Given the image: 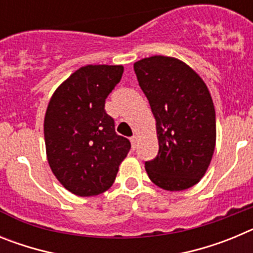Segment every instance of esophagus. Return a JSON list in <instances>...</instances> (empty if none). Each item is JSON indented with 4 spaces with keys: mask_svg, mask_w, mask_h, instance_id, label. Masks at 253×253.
Instances as JSON below:
<instances>
[{
    "mask_svg": "<svg viewBox=\"0 0 253 253\" xmlns=\"http://www.w3.org/2000/svg\"><path fill=\"white\" fill-rule=\"evenodd\" d=\"M130 142H131V146H133V148H137V146H138V137H137V135H133V137L130 138Z\"/></svg>",
    "mask_w": 253,
    "mask_h": 253,
    "instance_id": "1",
    "label": "esophagus"
}]
</instances>
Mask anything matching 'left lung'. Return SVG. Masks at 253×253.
I'll return each instance as SVG.
<instances>
[{"mask_svg":"<svg viewBox=\"0 0 253 253\" xmlns=\"http://www.w3.org/2000/svg\"><path fill=\"white\" fill-rule=\"evenodd\" d=\"M156 119L157 157L146 162L153 184L181 191L205 175L215 148V110L207 84L180 59L153 55L134 63Z\"/></svg>","mask_w":253,"mask_h":253,"instance_id":"1","label":"left lung"}]
</instances>
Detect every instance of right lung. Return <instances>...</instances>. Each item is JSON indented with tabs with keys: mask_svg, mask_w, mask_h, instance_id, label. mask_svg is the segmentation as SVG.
I'll list each match as a JSON object with an SVG mask.
<instances>
[{
	"mask_svg": "<svg viewBox=\"0 0 253 253\" xmlns=\"http://www.w3.org/2000/svg\"><path fill=\"white\" fill-rule=\"evenodd\" d=\"M123 66H84L58 87L44 118L49 166L68 191L93 196L110 189L130 142L115 133L105 100Z\"/></svg>",
	"mask_w": 253,
	"mask_h": 253,
	"instance_id": "right-lung-1",
	"label": "right lung"
}]
</instances>
